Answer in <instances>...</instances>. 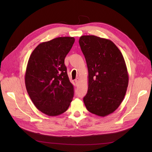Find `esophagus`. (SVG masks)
I'll return each instance as SVG.
<instances>
[{
	"mask_svg": "<svg viewBox=\"0 0 152 152\" xmlns=\"http://www.w3.org/2000/svg\"><path fill=\"white\" fill-rule=\"evenodd\" d=\"M75 82H76V84H78V83H79V82H80V79H79L78 78H76V79L75 80Z\"/></svg>",
	"mask_w": 152,
	"mask_h": 152,
	"instance_id": "34e87169",
	"label": "esophagus"
}]
</instances>
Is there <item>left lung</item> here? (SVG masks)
<instances>
[{
  "label": "left lung",
  "mask_w": 152,
  "mask_h": 152,
  "mask_svg": "<svg viewBox=\"0 0 152 152\" xmlns=\"http://www.w3.org/2000/svg\"><path fill=\"white\" fill-rule=\"evenodd\" d=\"M79 44L88 69L87 110L101 117L117 109L124 99L129 75L121 52L114 43L94 35L82 36Z\"/></svg>",
  "instance_id": "1"
}]
</instances>
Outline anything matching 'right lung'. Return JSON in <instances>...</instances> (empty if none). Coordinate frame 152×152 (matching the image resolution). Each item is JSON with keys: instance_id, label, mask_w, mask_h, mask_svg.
Returning <instances> with one entry per match:
<instances>
[{"instance_id": "1", "label": "right lung", "mask_w": 152, "mask_h": 152, "mask_svg": "<svg viewBox=\"0 0 152 152\" xmlns=\"http://www.w3.org/2000/svg\"><path fill=\"white\" fill-rule=\"evenodd\" d=\"M74 37H58L38 45L28 59L25 82L34 106L44 114L56 116L69 108L74 87L67 75L64 58Z\"/></svg>"}]
</instances>
